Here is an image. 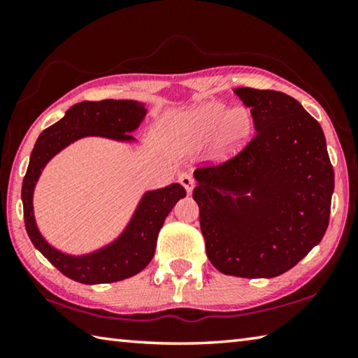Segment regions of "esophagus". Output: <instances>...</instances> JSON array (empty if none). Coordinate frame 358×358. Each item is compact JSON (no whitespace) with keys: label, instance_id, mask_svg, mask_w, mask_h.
Returning a JSON list of instances; mask_svg holds the SVG:
<instances>
[{"label":"esophagus","instance_id":"esophagus-1","mask_svg":"<svg viewBox=\"0 0 358 358\" xmlns=\"http://www.w3.org/2000/svg\"><path fill=\"white\" fill-rule=\"evenodd\" d=\"M178 181H180V185L185 187L186 192H191V191H192V187H194V178L191 177L189 173L181 172V173L178 175Z\"/></svg>","mask_w":358,"mask_h":358}]
</instances>
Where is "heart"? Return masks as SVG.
<instances>
[{"label":"heart","instance_id":"obj_1","mask_svg":"<svg viewBox=\"0 0 358 358\" xmlns=\"http://www.w3.org/2000/svg\"><path fill=\"white\" fill-rule=\"evenodd\" d=\"M221 123L220 143L222 148L238 147L250 134L251 117L246 108L235 107L227 112V107L216 102L203 104L173 120L169 124L167 134L175 148L189 150L207 141Z\"/></svg>","mask_w":358,"mask_h":358}]
</instances>
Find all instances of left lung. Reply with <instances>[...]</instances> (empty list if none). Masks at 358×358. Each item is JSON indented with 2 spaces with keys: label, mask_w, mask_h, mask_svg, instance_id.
Masks as SVG:
<instances>
[{
  "label": "left lung",
  "mask_w": 358,
  "mask_h": 358,
  "mask_svg": "<svg viewBox=\"0 0 358 358\" xmlns=\"http://www.w3.org/2000/svg\"><path fill=\"white\" fill-rule=\"evenodd\" d=\"M256 136L220 166L199 167L192 197L210 262L224 275L275 278L320 243L335 173L320 124L273 90L235 88Z\"/></svg>",
  "instance_id": "8db88e82"
}]
</instances>
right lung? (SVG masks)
I'll use <instances>...</instances> for the list:
<instances>
[{
  "label": "right lung",
  "mask_w": 358,
  "mask_h": 358,
  "mask_svg": "<svg viewBox=\"0 0 358 358\" xmlns=\"http://www.w3.org/2000/svg\"><path fill=\"white\" fill-rule=\"evenodd\" d=\"M147 115V108L137 101H83L72 106L64 117L47 128L36 141L29 156L27 175L22 185L25 227L34 248L64 276L82 284H106L137 275L155 256L157 234L180 199L185 187L172 183L161 189L143 194L123 234L101 250L71 256L50 246L36 226L33 192L47 162L63 148L82 137L99 136L120 142L136 141L131 136Z\"/></svg>",
  "instance_id": "add662e5"
}]
</instances>
